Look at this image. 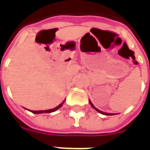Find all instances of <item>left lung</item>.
I'll use <instances>...</instances> for the list:
<instances>
[{
    "label": "left lung",
    "instance_id": "8db88e82",
    "mask_svg": "<svg viewBox=\"0 0 150 150\" xmlns=\"http://www.w3.org/2000/svg\"><path fill=\"white\" fill-rule=\"evenodd\" d=\"M89 103H90V104H91V107L93 108H94L95 110L97 111L98 112L101 113V114H104V115H108V116H112V115H115L114 113H106V112H101V111H100V110H99V109H97L95 107L94 105L92 104V103H91V100H89Z\"/></svg>",
    "mask_w": 150,
    "mask_h": 150
}]
</instances>
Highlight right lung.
Masks as SVG:
<instances>
[{"instance_id":"right-lung-1","label":"right lung","mask_w":150,"mask_h":150,"mask_svg":"<svg viewBox=\"0 0 150 150\" xmlns=\"http://www.w3.org/2000/svg\"><path fill=\"white\" fill-rule=\"evenodd\" d=\"M64 102H65V100H63V102L59 104V106H57V107L54 108H52V109H49V110H43V111H31V112H32L33 113H35V114H39V113H50V112H54V111L58 110L59 108H60L62 107V104H64Z\"/></svg>"}]
</instances>
